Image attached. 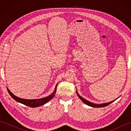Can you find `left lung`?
Listing matches in <instances>:
<instances>
[{
    "mask_svg": "<svg viewBox=\"0 0 131 131\" xmlns=\"http://www.w3.org/2000/svg\"><path fill=\"white\" fill-rule=\"evenodd\" d=\"M77 94H78V96L79 97V98L80 99V100L84 103H85L86 104H87V105H89V106H92V107H94V108H102V107H104V106H108V105H109L110 104H111L112 103H113L114 101H115V100H114V101H112V102H109V103H103V104H94V103H92V102H89V101H87L86 100H85V99H84V98H82V97H81L80 95H79L78 93V92H77Z\"/></svg>",
    "mask_w": 131,
    "mask_h": 131,
    "instance_id": "8db88e82",
    "label": "left lung"
}]
</instances>
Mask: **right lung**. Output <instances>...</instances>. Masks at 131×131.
Listing matches in <instances>:
<instances>
[{
  "label": "right lung",
  "instance_id": "obj_1",
  "mask_svg": "<svg viewBox=\"0 0 131 131\" xmlns=\"http://www.w3.org/2000/svg\"><path fill=\"white\" fill-rule=\"evenodd\" d=\"M57 84L56 85V87H55L54 92L52 94H50V96L43 98L35 99V100H26V99H22L21 98H19L17 96H15L14 94L10 92V91L7 88V91H8L9 93L11 96V97L16 101H17L24 105H26L27 106L31 107V108H35V107H38V106L45 104L47 102H48L49 101H50L51 99L54 96L55 93H56V90H57Z\"/></svg>",
  "mask_w": 131,
  "mask_h": 131
}]
</instances>
